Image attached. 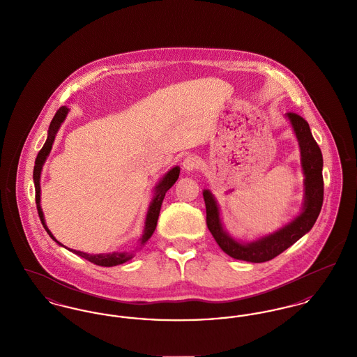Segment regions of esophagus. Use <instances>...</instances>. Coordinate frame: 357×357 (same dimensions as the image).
I'll list each match as a JSON object with an SVG mask.
<instances>
[{"mask_svg":"<svg viewBox=\"0 0 357 357\" xmlns=\"http://www.w3.org/2000/svg\"><path fill=\"white\" fill-rule=\"evenodd\" d=\"M200 167V160L196 157V155H187L183 161V167L187 170V172H192V170H196Z\"/></svg>","mask_w":357,"mask_h":357,"instance_id":"34e87169","label":"esophagus"}]
</instances>
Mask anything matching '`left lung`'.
<instances>
[{
	"instance_id": "left-lung-1",
	"label": "left lung",
	"mask_w": 357,
	"mask_h": 357,
	"mask_svg": "<svg viewBox=\"0 0 357 357\" xmlns=\"http://www.w3.org/2000/svg\"><path fill=\"white\" fill-rule=\"evenodd\" d=\"M287 118L289 120L299 143L301 164L305 174L303 210L292 222H289L278 231L257 241L249 243L238 242L225 231L213 193L208 190L203 192L207 213V227L220 249L236 260L265 262L275 259L291 245H294L299 238L309 233L321 213L324 203V160L321 149L312 138L309 123L306 120L294 112H288Z\"/></svg>"
}]
</instances>
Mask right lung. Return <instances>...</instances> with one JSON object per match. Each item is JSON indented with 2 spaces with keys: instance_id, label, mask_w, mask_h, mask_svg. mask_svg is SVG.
Returning <instances> with one entry per match:
<instances>
[{
  "instance_id": "1",
  "label": "right lung",
  "mask_w": 357,
  "mask_h": 357,
  "mask_svg": "<svg viewBox=\"0 0 357 357\" xmlns=\"http://www.w3.org/2000/svg\"><path fill=\"white\" fill-rule=\"evenodd\" d=\"M69 109L66 107H61L55 116L51 120L50 123V127H48V135L47 141L43 144V147L40 149V151L38 153V157L35 160V167H33V184H35V200H36V208H38V214L39 218L42 220V225L43 227L46 229V231L48 233V236L52 238L58 245L63 246L61 242H58L55 237L51 234V231L48 230L47 226H46V222H45V216H43V211H42V207H40V173H42V167L43 164L47 158L50 151H51V147H52V143L55 139V135L61 127V123L65 120L66 115H68ZM178 174H180V167H174L173 169H170L167 172V174L164 176V178L158 183V185L155 187V193H154V197L149 206V210H147V215H146V222H144V231H143L142 238H141V245H144L149 238L153 236L155 227H157V220H158V216H160V210H161V204H162V200L165 197V193L167 190H170L173 187V184L177 181L178 178ZM73 253H75L77 256H81L82 259L88 260V261L93 262L96 265H100V266H115V265H119L123 262L128 261L132 259V255L131 253H119V252H114V253H108V255H88V253H84V252H79V250H73L69 249Z\"/></svg>"
}]
</instances>
